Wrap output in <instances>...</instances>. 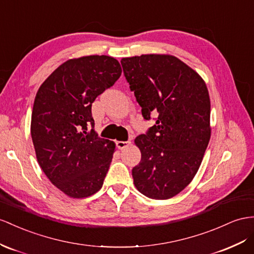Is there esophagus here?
<instances>
[{
  "mask_svg": "<svg viewBox=\"0 0 254 254\" xmlns=\"http://www.w3.org/2000/svg\"><path fill=\"white\" fill-rule=\"evenodd\" d=\"M131 145V141H117V147H118L120 150H123V149H126L127 147H128Z\"/></svg>",
  "mask_w": 254,
  "mask_h": 254,
  "instance_id": "esophagus-1",
  "label": "esophagus"
}]
</instances>
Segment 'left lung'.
<instances>
[{"label": "left lung", "mask_w": 254, "mask_h": 254, "mask_svg": "<svg viewBox=\"0 0 254 254\" xmlns=\"http://www.w3.org/2000/svg\"><path fill=\"white\" fill-rule=\"evenodd\" d=\"M126 79L144 119L157 115L147 134L135 138L141 159L134 185L153 199H168L196 175L210 139V99L203 78L171 55L122 58Z\"/></svg>", "instance_id": "left-lung-1"}]
</instances>
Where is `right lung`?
Masks as SVG:
<instances>
[{"instance_id": "1", "label": "right lung", "mask_w": 254, "mask_h": 254, "mask_svg": "<svg viewBox=\"0 0 254 254\" xmlns=\"http://www.w3.org/2000/svg\"><path fill=\"white\" fill-rule=\"evenodd\" d=\"M115 58L69 59L38 89L31 118L36 159L55 187L73 198L99 191L112 163L116 144L97 136L91 106L121 76Z\"/></svg>"}]
</instances>
